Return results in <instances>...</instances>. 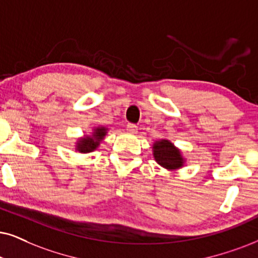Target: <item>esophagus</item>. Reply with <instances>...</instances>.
Segmentation results:
<instances>
[{"label":"esophagus","instance_id":"obj_1","mask_svg":"<svg viewBox=\"0 0 258 258\" xmlns=\"http://www.w3.org/2000/svg\"><path fill=\"white\" fill-rule=\"evenodd\" d=\"M137 131H138V127H137L135 123H128L127 125V132L131 133V135H136Z\"/></svg>","mask_w":258,"mask_h":258}]
</instances>
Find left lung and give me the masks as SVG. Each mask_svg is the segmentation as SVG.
<instances>
[{
  "instance_id": "left-lung-1",
  "label": "left lung",
  "mask_w": 258,
  "mask_h": 258,
  "mask_svg": "<svg viewBox=\"0 0 258 258\" xmlns=\"http://www.w3.org/2000/svg\"><path fill=\"white\" fill-rule=\"evenodd\" d=\"M152 155L155 161L167 170H178L185 164V158L181 149L176 148L174 143L167 138L155 140L152 145Z\"/></svg>"
}]
</instances>
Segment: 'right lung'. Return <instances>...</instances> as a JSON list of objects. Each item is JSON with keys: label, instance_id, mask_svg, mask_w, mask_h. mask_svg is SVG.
Wrapping results in <instances>:
<instances>
[{"label": "right lung", "instance_id": "right-lung-1", "mask_svg": "<svg viewBox=\"0 0 258 258\" xmlns=\"http://www.w3.org/2000/svg\"><path fill=\"white\" fill-rule=\"evenodd\" d=\"M107 133H108V128L105 126L99 125L93 127L89 135H84L77 138L76 143H75V151L80 153H89L95 151L101 143L103 142Z\"/></svg>", "mask_w": 258, "mask_h": 258}]
</instances>
